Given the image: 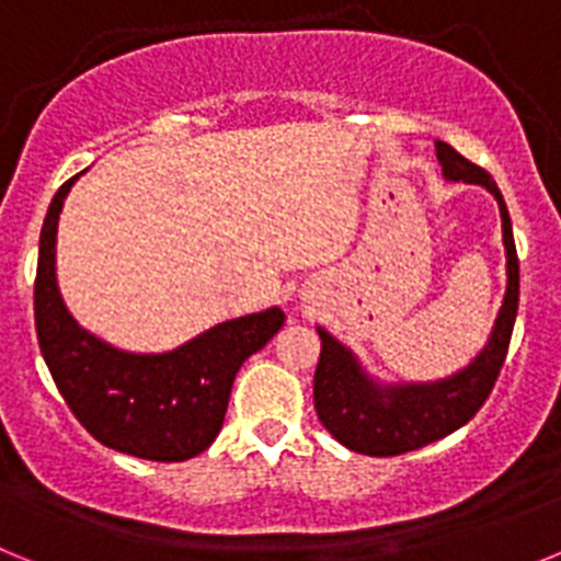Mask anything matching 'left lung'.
Here are the masks:
<instances>
[{
    "label": "left lung",
    "mask_w": 561,
    "mask_h": 561,
    "mask_svg": "<svg viewBox=\"0 0 561 561\" xmlns=\"http://www.w3.org/2000/svg\"><path fill=\"white\" fill-rule=\"evenodd\" d=\"M435 151H438L440 171L447 180L483 185L485 191L494 193L500 216H503L508 286H505L503 306H500L485 348L455 376L427 381V385H379L362 370L356 356L342 342H336L329 331L317 329L323 340L314 370L317 415L342 447L359 455H374V458L413 453L463 427L492 393L505 354H508L514 320H517L519 261L503 193L497 191L489 171L460 157L453 146L438 140Z\"/></svg>",
    "instance_id": "8db88e82"
}]
</instances>
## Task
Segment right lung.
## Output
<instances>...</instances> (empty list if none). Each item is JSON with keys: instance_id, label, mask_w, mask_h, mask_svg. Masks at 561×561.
Wrapping results in <instances>:
<instances>
[{"instance_id": "obj_1", "label": "right lung", "mask_w": 561, "mask_h": 561, "mask_svg": "<svg viewBox=\"0 0 561 561\" xmlns=\"http://www.w3.org/2000/svg\"><path fill=\"white\" fill-rule=\"evenodd\" d=\"M78 176L53 196L38 241L33 306L42 356L72 415L103 447L162 463L187 460L216 440L238 368L277 334L284 311L236 317L168 354H128L83 331L56 284L58 213Z\"/></svg>"}]
</instances>
